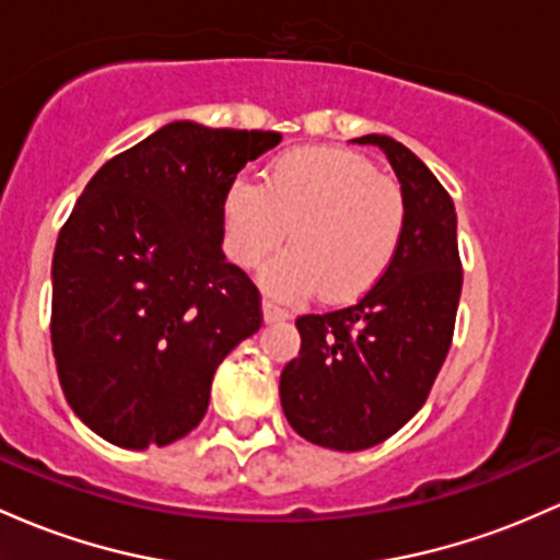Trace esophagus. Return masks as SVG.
<instances>
[{
    "mask_svg": "<svg viewBox=\"0 0 560 560\" xmlns=\"http://www.w3.org/2000/svg\"><path fill=\"white\" fill-rule=\"evenodd\" d=\"M262 316H266L268 324H273V322H284V318H290V311H287L284 305L276 303V300L266 298L262 300Z\"/></svg>",
    "mask_w": 560,
    "mask_h": 560,
    "instance_id": "esophagus-1",
    "label": "esophagus"
}]
</instances>
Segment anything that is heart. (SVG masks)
<instances>
[{
    "instance_id": "b5f03b06",
    "label": "heart",
    "mask_w": 560,
    "mask_h": 560,
    "mask_svg": "<svg viewBox=\"0 0 560 560\" xmlns=\"http://www.w3.org/2000/svg\"><path fill=\"white\" fill-rule=\"evenodd\" d=\"M229 252L255 268L284 242L292 247L266 262L260 281L279 298L329 300L372 290L401 247L407 199L370 159L346 149L287 151L270 164L266 186L236 180L225 196Z\"/></svg>"
}]
</instances>
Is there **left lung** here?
<instances>
[{"label": "left lung", "mask_w": 560, "mask_h": 560, "mask_svg": "<svg viewBox=\"0 0 560 560\" xmlns=\"http://www.w3.org/2000/svg\"><path fill=\"white\" fill-rule=\"evenodd\" d=\"M388 156L407 229L390 268L353 305L300 316V355L281 372L287 422L337 452L383 444L425 404L450 353L463 262L452 196L407 145L388 135L355 138Z\"/></svg>", "instance_id": "8db88e82"}]
</instances>
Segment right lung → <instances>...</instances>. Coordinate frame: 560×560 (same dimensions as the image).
<instances>
[{
	"label": "right lung",
	"mask_w": 560,
	"mask_h": 560,
	"mask_svg": "<svg viewBox=\"0 0 560 560\" xmlns=\"http://www.w3.org/2000/svg\"><path fill=\"white\" fill-rule=\"evenodd\" d=\"M279 132L172 121L103 164L52 255V355L73 415L121 450L201 422L214 370L262 324L223 255L225 196Z\"/></svg>",
	"instance_id": "right-lung-1"
}]
</instances>
